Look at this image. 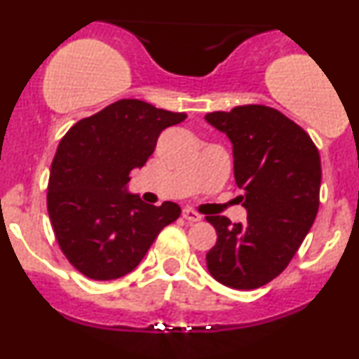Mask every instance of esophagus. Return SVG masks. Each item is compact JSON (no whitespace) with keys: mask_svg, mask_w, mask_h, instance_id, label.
<instances>
[{"mask_svg":"<svg viewBox=\"0 0 359 359\" xmlns=\"http://www.w3.org/2000/svg\"><path fill=\"white\" fill-rule=\"evenodd\" d=\"M182 216H184L185 219H187L189 222H197V221L203 219V216H201L199 212H196V211H194V209H189V208L184 209Z\"/></svg>","mask_w":359,"mask_h":359,"instance_id":"1","label":"esophagus"}]
</instances>
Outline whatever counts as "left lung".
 Wrapping results in <instances>:
<instances>
[{
    "label": "left lung",
    "mask_w": 359,
    "mask_h": 359,
    "mask_svg": "<svg viewBox=\"0 0 359 359\" xmlns=\"http://www.w3.org/2000/svg\"><path fill=\"white\" fill-rule=\"evenodd\" d=\"M233 143L234 180L243 189L245 224L208 216L217 233L205 255L209 273L236 290L263 287L278 277L319 209L320 156L311 137L280 111L262 104L205 114Z\"/></svg>",
    "instance_id": "1"
}]
</instances>
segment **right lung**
Masks as SVG:
<instances>
[{
    "instance_id": "add662e5",
    "label": "right lung",
    "mask_w": 359,
    "mask_h": 359,
    "mask_svg": "<svg viewBox=\"0 0 359 359\" xmlns=\"http://www.w3.org/2000/svg\"><path fill=\"white\" fill-rule=\"evenodd\" d=\"M185 113L121 100L81 119L60 140L48 179L47 208L62 253L86 277L114 280L138 266L179 204L143 203L128 192L130 174Z\"/></svg>"
}]
</instances>
